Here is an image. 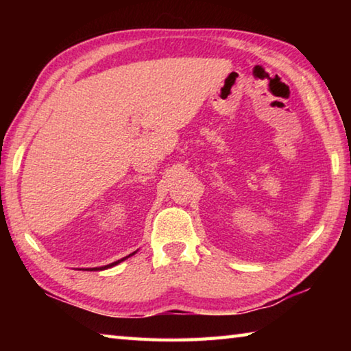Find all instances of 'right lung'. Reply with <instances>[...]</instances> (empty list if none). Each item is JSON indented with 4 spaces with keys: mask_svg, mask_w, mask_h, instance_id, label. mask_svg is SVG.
I'll use <instances>...</instances> for the list:
<instances>
[{
    "mask_svg": "<svg viewBox=\"0 0 351 351\" xmlns=\"http://www.w3.org/2000/svg\"><path fill=\"white\" fill-rule=\"evenodd\" d=\"M136 252H138V251H134L133 254H130V255H127V257H123V258H121V260H117V261H112V263H110V265H106V266H100V268H88V271H104V269H108V268H112V266H116V265H119V263H121V261H123V260H127L128 257H132V255H134Z\"/></svg>",
    "mask_w": 351,
    "mask_h": 351,
    "instance_id": "1",
    "label": "right lung"
}]
</instances>
